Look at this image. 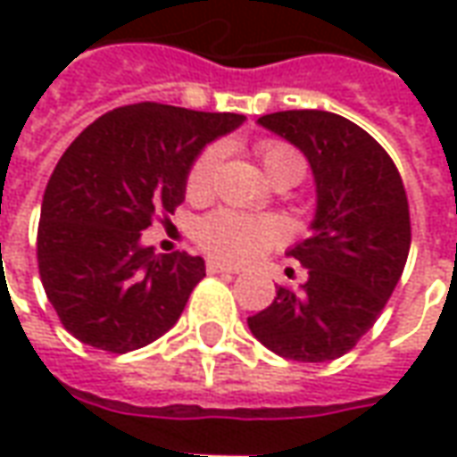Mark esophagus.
Listing matches in <instances>:
<instances>
[{
	"label": "esophagus",
	"mask_w": 457,
	"mask_h": 457,
	"mask_svg": "<svg viewBox=\"0 0 457 457\" xmlns=\"http://www.w3.org/2000/svg\"><path fill=\"white\" fill-rule=\"evenodd\" d=\"M207 272L210 274H237V267H229V264H222L218 260L207 262Z\"/></svg>",
	"instance_id": "obj_1"
}]
</instances>
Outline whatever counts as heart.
<instances>
[{
  "label": "heart",
  "instance_id": "heart-1",
  "mask_svg": "<svg viewBox=\"0 0 457 457\" xmlns=\"http://www.w3.org/2000/svg\"><path fill=\"white\" fill-rule=\"evenodd\" d=\"M218 145L207 148L193 165V170L187 175V193L190 195H205L212 187L215 170L220 162ZM260 161L267 178L272 180L277 175L292 173L299 180L304 173V161L302 155L284 145V143H262ZM284 237V229L274 220H262L232 212V210H220L215 215L203 220V225L197 229V239L215 260L229 262V264H242L254 257H260L262 252H267L274 245H279Z\"/></svg>",
  "mask_w": 457,
  "mask_h": 457
}]
</instances>
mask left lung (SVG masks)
Instances as JSON below:
<instances>
[{
	"mask_svg": "<svg viewBox=\"0 0 457 457\" xmlns=\"http://www.w3.org/2000/svg\"><path fill=\"white\" fill-rule=\"evenodd\" d=\"M257 123L304 153L317 210L309 237L289 250L306 282L299 289L279 284L272 304L247 327L284 359L334 361L373 327L406 267V190L388 153L349 118L279 111Z\"/></svg>",
	"mask_w": 457,
	"mask_h": 457,
	"instance_id": "8db88e82",
	"label": "left lung"
}]
</instances>
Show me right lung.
<instances>
[{
	"label": "right lung",
	"instance_id": "1",
	"mask_svg": "<svg viewBox=\"0 0 457 457\" xmlns=\"http://www.w3.org/2000/svg\"><path fill=\"white\" fill-rule=\"evenodd\" d=\"M239 113L133 104L94 120L63 153L41 203L39 274L69 334L126 353L162 337L205 277V260L158 254L140 235L185 200L187 175Z\"/></svg>",
	"mask_w": 457,
	"mask_h": 457
}]
</instances>
